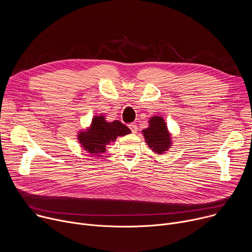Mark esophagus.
Segmentation results:
<instances>
[{
    "mask_svg": "<svg viewBox=\"0 0 252 252\" xmlns=\"http://www.w3.org/2000/svg\"><path fill=\"white\" fill-rule=\"evenodd\" d=\"M128 127H129V129L131 130L132 133H136V132H137V126H136L135 124H130V125H128Z\"/></svg>",
    "mask_w": 252,
    "mask_h": 252,
    "instance_id": "1",
    "label": "esophagus"
}]
</instances>
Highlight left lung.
I'll use <instances>...</instances> for the list:
<instances>
[{
	"label": "left lung",
	"instance_id": "1",
	"mask_svg": "<svg viewBox=\"0 0 252 252\" xmlns=\"http://www.w3.org/2000/svg\"><path fill=\"white\" fill-rule=\"evenodd\" d=\"M149 148L156 154H165L171 147V134L162 117L155 116L149 121V127L142 129Z\"/></svg>",
	"mask_w": 252,
	"mask_h": 252
}]
</instances>
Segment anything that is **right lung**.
<instances>
[{
  "instance_id": "right-lung-1",
  "label": "right lung",
  "mask_w": 252,
  "mask_h": 252,
  "mask_svg": "<svg viewBox=\"0 0 252 252\" xmlns=\"http://www.w3.org/2000/svg\"><path fill=\"white\" fill-rule=\"evenodd\" d=\"M130 129L120 121L106 122L104 116H95L92 120L90 127L80 130L78 139L82 148L92 156L100 157L105 153L106 146L114 142L118 136L130 133Z\"/></svg>"
}]
</instances>
